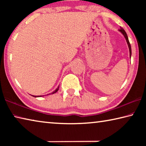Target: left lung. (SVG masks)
<instances>
[{"label": "left lung", "instance_id": "8db88e82", "mask_svg": "<svg viewBox=\"0 0 146 146\" xmlns=\"http://www.w3.org/2000/svg\"><path fill=\"white\" fill-rule=\"evenodd\" d=\"M119 31L123 35V36H124L125 38V40H126V42H127L128 48H129V57L131 58V44L129 43V39H128V36L127 35V33H125L124 29H123L122 28H120V29H119Z\"/></svg>", "mask_w": 146, "mask_h": 146}]
</instances>
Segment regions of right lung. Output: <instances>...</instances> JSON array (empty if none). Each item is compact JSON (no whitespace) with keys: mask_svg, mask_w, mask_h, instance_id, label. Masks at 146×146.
<instances>
[{"mask_svg":"<svg viewBox=\"0 0 146 146\" xmlns=\"http://www.w3.org/2000/svg\"><path fill=\"white\" fill-rule=\"evenodd\" d=\"M58 89H59V86H58L57 87V88L56 89V90H55V91H53L52 93H49V94H48V95H52V94H54V93H56L58 91ZM31 96H33V97H42V95H40V96H35V95H31ZM43 97H44V95H43Z\"/></svg>","mask_w":146,"mask_h":146,"instance_id":"1","label":"right lung"}]
</instances>
